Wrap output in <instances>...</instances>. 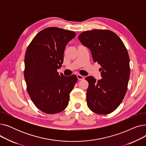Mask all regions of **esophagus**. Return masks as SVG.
Returning a JSON list of instances; mask_svg holds the SVG:
<instances>
[{
	"label": "esophagus",
	"instance_id": "34e87169",
	"mask_svg": "<svg viewBox=\"0 0 146 146\" xmlns=\"http://www.w3.org/2000/svg\"><path fill=\"white\" fill-rule=\"evenodd\" d=\"M77 78H78V80H83V79H84V77H83V76H82V75H80V74H78V75H77Z\"/></svg>",
	"mask_w": 146,
	"mask_h": 146
}]
</instances>
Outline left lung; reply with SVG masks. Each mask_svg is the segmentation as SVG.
Segmentation results:
<instances>
[{
	"label": "left lung",
	"mask_w": 146,
	"mask_h": 146,
	"mask_svg": "<svg viewBox=\"0 0 146 146\" xmlns=\"http://www.w3.org/2000/svg\"><path fill=\"white\" fill-rule=\"evenodd\" d=\"M79 40L90 49L94 62L101 65L102 79L88 76L86 98L89 108L98 114L115 110L125 95L129 78V58L120 38L107 29H94L81 33Z\"/></svg>",
	"instance_id": "left-lung-1"
}]
</instances>
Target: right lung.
<instances>
[{"instance_id": "right-lung-1", "label": "right lung", "mask_w": 146, "mask_h": 146, "mask_svg": "<svg viewBox=\"0 0 146 146\" xmlns=\"http://www.w3.org/2000/svg\"><path fill=\"white\" fill-rule=\"evenodd\" d=\"M75 36L72 31L49 27L38 33L27 47L24 70L27 91L35 105L46 113L66 109L78 81L74 74L67 77L57 72L66 46Z\"/></svg>"}]
</instances>
